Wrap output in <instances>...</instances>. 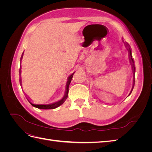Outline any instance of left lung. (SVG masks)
<instances>
[{
  "mask_svg": "<svg viewBox=\"0 0 152 152\" xmlns=\"http://www.w3.org/2000/svg\"><path fill=\"white\" fill-rule=\"evenodd\" d=\"M123 42H124V41H123ZM125 45H126V47L127 48V50H128V51H129V61H130V63H131V66H132V69L133 74H134H134H135V66H134V60H133L132 57V53H131V48H130V46H129V45L128 44H125ZM134 79H134H134H133V86H132V89H131V92H130V93H129V95L131 94V93H132V91L133 88H134V82H135V80H134Z\"/></svg>",
  "mask_w": 152,
  "mask_h": 152,
  "instance_id": "obj_1",
  "label": "left lung"
}]
</instances>
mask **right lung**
<instances>
[{
    "mask_svg": "<svg viewBox=\"0 0 152 152\" xmlns=\"http://www.w3.org/2000/svg\"><path fill=\"white\" fill-rule=\"evenodd\" d=\"M23 56V53L22 55H21V59H20L21 61V59H22ZM74 73H75V72H74ZM74 73H72V75H70V76H69V77H68V81H67V83H66V85L65 94V96H63V98L61 99L58 101V102H54V103H50V104H34V103H32L28 98H27V99H28L29 103H30L32 106H33V107H35V108H39V109L49 110V109H54V108H58V107H59V106L61 105L64 102H65V100L66 99V98H67V97H68L69 85H70V84L71 80H72V77H73V74H74ZM20 73L21 74V68H20ZM20 85L21 86V78H20Z\"/></svg>",
    "mask_w": 152,
    "mask_h": 152,
    "instance_id": "right-lung-1",
    "label": "right lung"
}]
</instances>
